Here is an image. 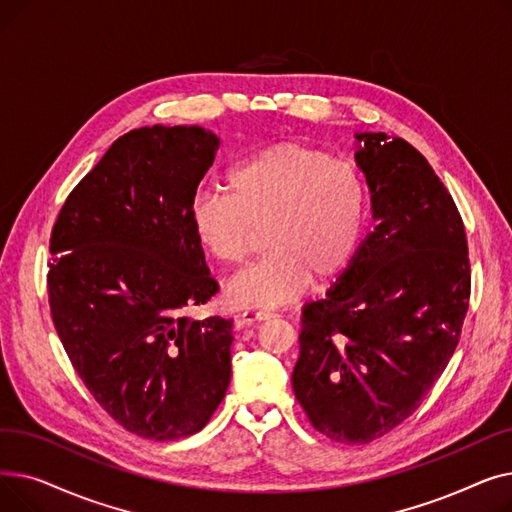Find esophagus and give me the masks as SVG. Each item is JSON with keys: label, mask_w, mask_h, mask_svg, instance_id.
I'll return each instance as SVG.
<instances>
[{"label": "esophagus", "mask_w": 512, "mask_h": 512, "mask_svg": "<svg viewBox=\"0 0 512 512\" xmlns=\"http://www.w3.org/2000/svg\"><path fill=\"white\" fill-rule=\"evenodd\" d=\"M276 313H272V311H263V309H245L240 313V321L242 324H247V326H251V324H257V321H265V319H270V317H274Z\"/></svg>", "instance_id": "obj_1"}]
</instances>
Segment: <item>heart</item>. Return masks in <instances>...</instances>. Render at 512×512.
<instances>
[{
    "mask_svg": "<svg viewBox=\"0 0 512 512\" xmlns=\"http://www.w3.org/2000/svg\"><path fill=\"white\" fill-rule=\"evenodd\" d=\"M226 191L205 188L188 209L199 247L220 263L245 261L253 228L267 224L259 263L226 284L238 307L274 309L303 297L313 276L336 278L365 226L367 188L351 161L301 143L267 147L236 164Z\"/></svg>",
    "mask_w": 512,
    "mask_h": 512,
    "instance_id": "b5f03b06",
    "label": "heart"
}]
</instances>
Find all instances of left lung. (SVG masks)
I'll return each instance as SVG.
<instances>
[{"instance_id":"obj_1","label":"left lung","mask_w":512,"mask_h":512,"mask_svg":"<svg viewBox=\"0 0 512 512\" xmlns=\"http://www.w3.org/2000/svg\"><path fill=\"white\" fill-rule=\"evenodd\" d=\"M375 228L303 309L292 390L321 434L367 444L421 405L459 344L469 257L456 205L405 139L355 132Z\"/></svg>"}]
</instances>
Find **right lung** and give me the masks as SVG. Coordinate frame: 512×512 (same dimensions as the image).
Listing matches in <instances>:
<instances>
[{
  "mask_svg": "<svg viewBox=\"0 0 512 512\" xmlns=\"http://www.w3.org/2000/svg\"><path fill=\"white\" fill-rule=\"evenodd\" d=\"M220 139L201 126H143L78 182L51 232L53 324L99 405L149 440L197 434L226 396L232 319L182 311L218 282L188 209Z\"/></svg>",
  "mask_w": 512,
  "mask_h": 512,
  "instance_id": "obj_1",
  "label": "right lung"
}]
</instances>
